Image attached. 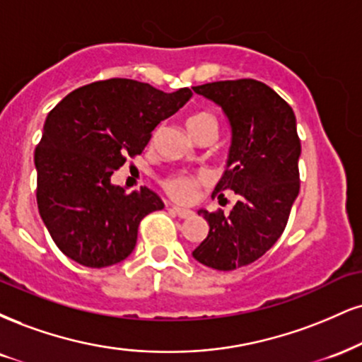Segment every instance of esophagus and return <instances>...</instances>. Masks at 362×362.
<instances>
[{
	"label": "esophagus",
	"instance_id": "34e87169",
	"mask_svg": "<svg viewBox=\"0 0 362 362\" xmlns=\"http://www.w3.org/2000/svg\"><path fill=\"white\" fill-rule=\"evenodd\" d=\"M170 212H173V214L180 217V219H187V217H190L194 214L190 209H184V207H178V206H172L170 207Z\"/></svg>",
	"mask_w": 362,
	"mask_h": 362
}]
</instances>
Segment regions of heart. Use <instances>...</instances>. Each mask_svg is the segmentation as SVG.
Returning <instances> with one entry per match:
<instances>
[{"label": "heart", "instance_id": "heart-1", "mask_svg": "<svg viewBox=\"0 0 362 362\" xmlns=\"http://www.w3.org/2000/svg\"><path fill=\"white\" fill-rule=\"evenodd\" d=\"M199 123L211 124L217 129L216 117L209 115V112H199V115L190 116L187 126ZM204 182H206V178L202 175H194V173L187 172H175L163 178L162 187L165 192H167L173 200H177V202H194V200L199 197L200 187H202Z\"/></svg>", "mask_w": 362, "mask_h": 362}]
</instances>
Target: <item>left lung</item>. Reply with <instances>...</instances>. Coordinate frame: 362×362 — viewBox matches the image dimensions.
Wrapping results in <instances>:
<instances>
[{"label": "left lung", "instance_id": "8db88e82", "mask_svg": "<svg viewBox=\"0 0 362 362\" xmlns=\"http://www.w3.org/2000/svg\"><path fill=\"white\" fill-rule=\"evenodd\" d=\"M194 90L219 104L233 129L228 168L212 197L223 200L226 190H234L238 200L228 214L199 211L209 234L192 255L209 268L230 272L261 258L286 228L300 190L297 119L285 99L255 79L209 82Z\"/></svg>", "mask_w": 362, "mask_h": 362}]
</instances>
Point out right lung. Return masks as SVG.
<instances>
[{"label": "right lung", "mask_w": 362, "mask_h": 362, "mask_svg": "<svg viewBox=\"0 0 362 362\" xmlns=\"http://www.w3.org/2000/svg\"><path fill=\"white\" fill-rule=\"evenodd\" d=\"M190 98L189 87L167 94L116 77L72 90L49 112L35 150L37 204L65 256L104 268L132 255L141 219L163 202L148 187L128 194L111 175Z\"/></svg>", "instance_id": "1"}]
</instances>
